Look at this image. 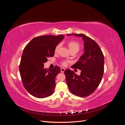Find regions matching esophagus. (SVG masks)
Returning a JSON list of instances; mask_svg holds the SVG:
<instances>
[{"instance_id": "1", "label": "esophagus", "mask_w": 125, "mask_h": 125, "mask_svg": "<svg viewBox=\"0 0 125 125\" xmlns=\"http://www.w3.org/2000/svg\"><path fill=\"white\" fill-rule=\"evenodd\" d=\"M60 70H61V72H62V73H63L64 71H65V69L63 68H62L61 69H60Z\"/></svg>"}]
</instances>
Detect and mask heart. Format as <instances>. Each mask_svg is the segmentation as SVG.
<instances>
[{"instance_id": "1", "label": "heart", "mask_w": 125, "mask_h": 125, "mask_svg": "<svg viewBox=\"0 0 125 125\" xmlns=\"http://www.w3.org/2000/svg\"><path fill=\"white\" fill-rule=\"evenodd\" d=\"M68 45L69 48L70 49V51H76L77 52H78V51L80 49V45L78 43H77V42L75 41H70L68 43ZM60 44H58V45H56V46L55 47V52H57L59 48H60ZM70 62L69 60H63L61 62V64L63 66H67L68 63Z\"/></svg>"}]
</instances>
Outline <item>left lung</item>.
Masks as SVG:
<instances>
[{
	"label": "left lung",
	"mask_w": 125,
	"mask_h": 125,
	"mask_svg": "<svg viewBox=\"0 0 125 125\" xmlns=\"http://www.w3.org/2000/svg\"><path fill=\"white\" fill-rule=\"evenodd\" d=\"M82 37L84 42V53L71 68L81 70L78 75L73 71H64L67 84L70 91L81 97L92 94L99 86L104 73V57L101 49L95 41L83 34H70L68 35Z\"/></svg>",
	"instance_id": "1"
}]
</instances>
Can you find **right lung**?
<instances>
[{
    "instance_id": "add662e5",
    "label": "right lung",
    "mask_w": 125,
    "mask_h": 125,
    "mask_svg": "<svg viewBox=\"0 0 125 125\" xmlns=\"http://www.w3.org/2000/svg\"><path fill=\"white\" fill-rule=\"evenodd\" d=\"M63 37L62 35L35 37L24 48L19 66L20 75L25 89L34 97L42 99L54 93L55 78L60 68L55 66L46 70L44 63L54 56L55 47Z\"/></svg>"
}]
</instances>
